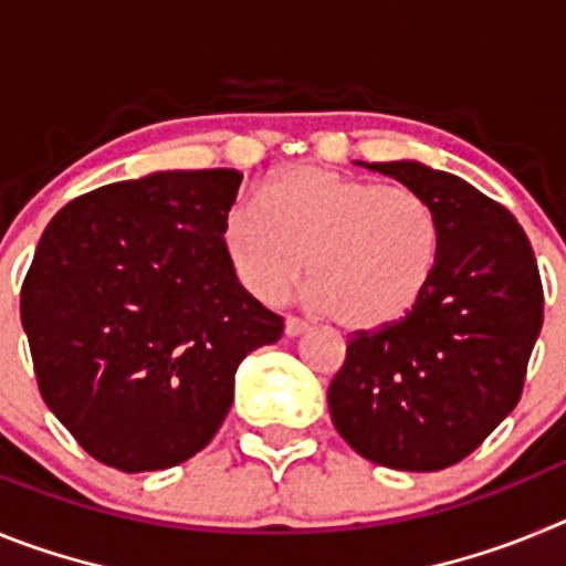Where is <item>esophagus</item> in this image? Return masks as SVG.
<instances>
[{"label":"esophagus","instance_id":"1","mask_svg":"<svg viewBox=\"0 0 566 566\" xmlns=\"http://www.w3.org/2000/svg\"><path fill=\"white\" fill-rule=\"evenodd\" d=\"M306 332H308L306 319L289 314V317H286V334H289V337H300V334H306Z\"/></svg>","mask_w":566,"mask_h":566}]
</instances>
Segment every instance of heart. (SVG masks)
<instances>
[{
  "label": "heart",
  "instance_id": "1",
  "mask_svg": "<svg viewBox=\"0 0 566 566\" xmlns=\"http://www.w3.org/2000/svg\"><path fill=\"white\" fill-rule=\"evenodd\" d=\"M260 203H238L223 221L229 260L254 297H283L308 258L314 303L339 326L377 332L431 289L442 232L413 189L294 167L263 184Z\"/></svg>",
  "mask_w": 566,
  "mask_h": 566
}]
</instances>
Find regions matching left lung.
Listing matches in <instances>:
<instances>
[{"label":"left lung","mask_w":566,"mask_h":566,"mask_svg":"<svg viewBox=\"0 0 566 566\" xmlns=\"http://www.w3.org/2000/svg\"><path fill=\"white\" fill-rule=\"evenodd\" d=\"M437 212L431 289L402 323L357 332L328 385V411L359 457L394 470L462 462L522 399L542 332L536 254L502 203L419 161L365 164Z\"/></svg>","instance_id":"1"}]
</instances>
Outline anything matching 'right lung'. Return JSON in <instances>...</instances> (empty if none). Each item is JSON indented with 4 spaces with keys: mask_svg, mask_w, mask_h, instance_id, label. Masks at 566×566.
<instances>
[{
    "mask_svg": "<svg viewBox=\"0 0 566 566\" xmlns=\"http://www.w3.org/2000/svg\"><path fill=\"white\" fill-rule=\"evenodd\" d=\"M238 169L118 181L59 209L22 283L39 391L84 451L124 473L203 451L234 371L283 317L240 286L223 243Z\"/></svg>",
    "mask_w": 566,
    "mask_h": 566,
    "instance_id": "right-lung-1",
    "label": "right lung"
}]
</instances>
